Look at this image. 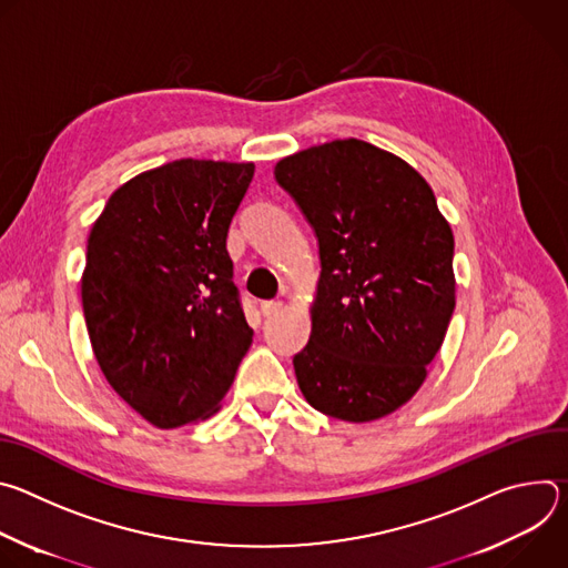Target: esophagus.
Here are the masks:
<instances>
[{
	"mask_svg": "<svg viewBox=\"0 0 568 568\" xmlns=\"http://www.w3.org/2000/svg\"><path fill=\"white\" fill-rule=\"evenodd\" d=\"M281 307H283L281 301H263V303H261V314H263V316H274Z\"/></svg>",
	"mask_w": 568,
	"mask_h": 568,
	"instance_id": "1",
	"label": "esophagus"
}]
</instances>
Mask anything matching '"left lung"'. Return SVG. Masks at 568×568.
I'll use <instances>...</instances> for the list:
<instances>
[{"label": "left lung", "instance_id": "1", "mask_svg": "<svg viewBox=\"0 0 568 568\" xmlns=\"http://www.w3.org/2000/svg\"><path fill=\"white\" fill-rule=\"evenodd\" d=\"M274 178L321 261L296 382L331 418L388 416L425 382L456 305L454 235L434 191L407 161L359 139L285 156Z\"/></svg>", "mask_w": 568, "mask_h": 568}]
</instances>
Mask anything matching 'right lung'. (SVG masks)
I'll list each match as a JSON object with an SVG mask.
<instances>
[{"label":"right lung","instance_id":"1","mask_svg":"<svg viewBox=\"0 0 568 568\" xmlns=\"http://www.w3.org/2000/svg\"><path fill=\"white\" fill-rule=\"evenodd\" d=\"M254 164L180 159L108 200L80 281L97 362L110 386L159 429L209 418L254 331L226 252Z\"/></svg>","mask_w":568,"mask_h":568}]
</instances>
